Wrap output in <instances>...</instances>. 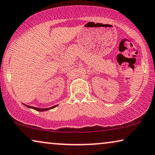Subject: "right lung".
Masks as SVG:
<instances>
[{"label":"right lung","mask_w":155,"mask_h":155,"mask_svg":"<svg viewBox=\"0 0 155 155\" xmlns=\"http://www.w3.org/2000/svg\"><path fill=\"white\" fill-rule=\"evenodd\" d=\"M26 107H29V108H33V109L37 110V111H41V112H43V111H45V110H51V109H53V108L57 107L58 105H55L53 106V107H49V108H43V109H41V108H38V107H32V106H29V105H27V104H25Z\"/></svg>","instance_id":"add662e5"}]
</instances>
